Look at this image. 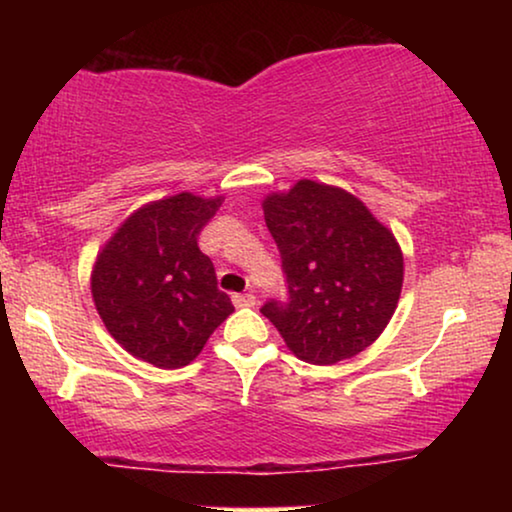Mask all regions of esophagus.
<instances>
[{
    "instance_id": "34e87169",
    "label": "esophagus",
    "mask_w": 512,
    "mask_h": 512,
    "mask_svg": "<svg viewBox=\"0 0 512 512\" xmlns=\"http://www.w3.org/2000/svg\"><path fill=\"white\" fill-rule=\"evenodd\" d=\"M233 303H235V307H254L256 296L254 293H235Z\"/></svg>"
}]
</instances>
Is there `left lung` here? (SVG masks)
<instances>
[{"instance_id": "left-lung-1", "label": "left lung", "mask_w": 512, "mask_h": 512, "mask_svg": "<svg viewBox=\"0 0 512 512\" xmlns=\"http://www.w3.org/2000/svg\"><path fill=\"white\" fill-rule=\"evenodd\" d=\"M263 214L289 298L261 312L300 361L333 366L373 345L394 317L403 254L394 233L352 193L300 179L270 193Z\"/></svg>"}]
</instances>
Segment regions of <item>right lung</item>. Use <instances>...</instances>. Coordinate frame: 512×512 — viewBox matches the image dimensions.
<instances>
[{"label":"right lung","mask_w":512,"mask_h":512,"mask_svg":"<svg viewBox=\"0 0 512 512\" xmlns=\"http://www.w3.org/2000/svg\"><path fill=\"white\" fill-rule=\"evenodd\" d=\"M221 202V195L193 193L149 202L95 258L90 291L97 314L125 352L156 368L188 366L235 310L198 247Z\"/></svg>","instance_id":"1"}]
</instances>
